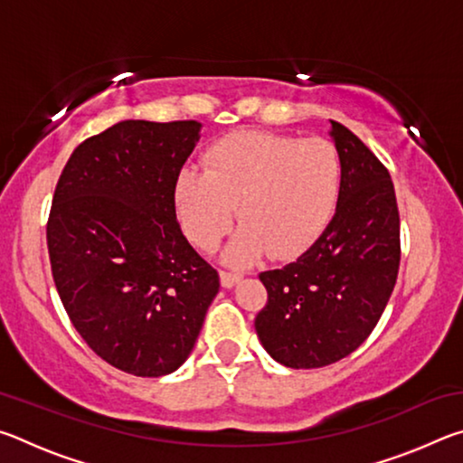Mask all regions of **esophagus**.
<instances>
[{"mask_svg": "<svg viewBox=\"0 0 463 463\" xmlns=\"http://www.w3.org/2000/svg\"><path fill=\"white\" fill-rule=\"evenodd\" d=\"M241 273H232V271H221V284L224 286V288H232V286H237L239 281H241Z\"/></svg>", "mask_w": 463, "mask_h": 463, "instance_id": "obj_1", "label": "esophagus"}]
</instances>
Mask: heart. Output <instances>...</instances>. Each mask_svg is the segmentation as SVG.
Segmentation results:
<instances>
[{"label":"heart","mask_w":463,"mask_h":463,"mask_svg":"<svg viewBox=\"0 0 463 463\" xmlns=\"http://www.w3.org/2000/svg\"><path fill=\"white\" fill-rule=\"evenodd\" d=\"M341 185V161L325 138L239 132L184 169L175 182L179 222L195 247L214 250L239 206L242 222L226 261L247 265L269 250L292 257L307 249L331 218Z\"/></svg>","instance_id":"obj_1"}]
</instances>
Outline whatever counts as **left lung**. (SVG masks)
<instances>
[{
    "label": "left lung",
    "mask_w": 463,
    "mask_h": 463,
    "mask_svg": "<svg viewBox=\"0 0 463 463\" xmlns=\"http://www.w3.org/2000/svg\"><path fill=\"white\" fill-rule=\"evenodd\" d=\"M331 138L341 161L333 221L296 261L260 273L268 304L255 318L257 336L294 370L354 354L378 325L401 265V216L388 169L335 120Z\"/></svg>",
    "instance_id": "obj_1"
}]
</instances>
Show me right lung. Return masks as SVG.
<instances>
[{"label":"right lung","instance_id":"obj_1","mask_svg":"<svg viewBox=\"0 0 463 463\" xmlns=\"http://www.w3.org/2000/svg\"><path fill=\"white\" fill-rule=\"evenodd\" d=\"M195 120H124L75 148L52 195L46 245L62 307L91 351L159 378L190 357L218 271L175 216Z\"/></svg>","mask_w":463,"mask_h":463}]
</instances>
